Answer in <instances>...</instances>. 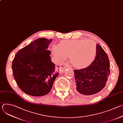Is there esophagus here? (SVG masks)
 I'll list each match as a JSON object with an SVG mask.
<instances>
[{
	"label": "esophagus",
	"instance_id": "34e87169",
	"mask_svg": "<svg viewBox=\"0 0 123 123\" xmlns=\"http://www.w3.org/2000/svg\"><path fill=\"white\" fill-rule=\"evenodd\" d=\"M70 68L69 66L65 63H62L60 66V68L62 71H65V69H66L67 68Z\"/></svg>",
	"mask_w": 123,
	"mask_h": 123
}]
</instances>
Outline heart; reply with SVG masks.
<instances>
[{"label":"heart","instance_id":"obj_1","mask_svg":"<svg viewBox=\"0 0 123 123\" xmlns=\"http://www.w3.org/2000/svg\"><path fill=\"white\" fill-rule=\"evenodd\" d=\"M53 54L60 60L69 56L70 62L77 68L89 67L94 61L97 52L95 43L91 40L75 39L60 42L52 47Z\"/></svg>","mask_w":123,"mask_h":123}]
</instances>
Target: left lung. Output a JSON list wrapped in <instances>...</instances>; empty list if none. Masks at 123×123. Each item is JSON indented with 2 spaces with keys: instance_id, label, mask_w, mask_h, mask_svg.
Segmentation results:
<instances>
[{
  "instance_id": "8db88e82",
  "label": "left lung",
  "mask_w": 123,
  "mask_h": 123,
  "mask_svg": "<svg viewBox=\"0 0 123 123\" xmlns=\"http://www.w3.org/2000/svg\"><path fill=\"white\" fill-rule=\"evenodd\" d=\"M95 59L89 67L74 70L76 91L84 95L95 94L106 85L110 74V61L106 52L99 44L96 45Z\"/></svg>"
}]
</instances>
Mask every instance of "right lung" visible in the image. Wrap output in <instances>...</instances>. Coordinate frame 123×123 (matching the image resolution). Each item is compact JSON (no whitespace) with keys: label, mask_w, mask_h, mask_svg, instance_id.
I'll use <instances>...</instances> for the list:
<instances>
[{"label":"right lung","mask_w":123,"mask_h":123,"mask_svg":"<svg viewBox=\"0 0 123 123\" xmlns=\"http://www.w3.org/2000/svg\"><path fill=\"white\" fill-rule=\"evenodd\" d=\"M52 40L45 38L35 40L19 50L13 59L14 78L22 91L28 95L47 94L59 74L48 50Z\"/></svg>","instance_id":"obj_1"}]
</instances>
